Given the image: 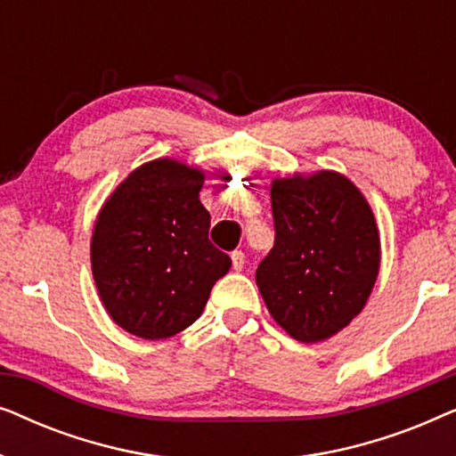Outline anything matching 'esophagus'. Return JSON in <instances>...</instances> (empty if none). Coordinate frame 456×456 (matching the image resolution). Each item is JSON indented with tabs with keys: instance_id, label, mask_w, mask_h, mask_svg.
<instances>
[{
	"instance_id": "esophagus-1",
	"label": "esophagus",
	"mask_w": 456,
	"mask_h": 456,
	"mask_svg": "<svg viewBox=\"0 0 456 456\" xmlns=\"http://www.w3.org/2000/svg\"><path fill=\"white\" fill-rule=\"evenodd\" d=\"M245 264H247L245 253H242V251H234V253H232V267H234V270L240 272L242 267H245Z\"/></svg>"
}]
</instances>
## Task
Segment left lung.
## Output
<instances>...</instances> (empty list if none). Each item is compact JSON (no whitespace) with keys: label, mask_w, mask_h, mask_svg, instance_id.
<instances>
[{"label":"left lung","mask_w":456,"mask_h":456,"mask_svg":"<svg viewBox=\"0 0 456 456\" xmlns=\"http://www.w3.org/2000/svg\"><path fill=\"white\" fill-rule=\"evenodd\" d=\"M273 239L255 273L273 320L301 342L326 340L365 307L379 270L370 205L336 172L273 180Z\"/></svg>","instance_id":"8db88e82"}]
</instances>
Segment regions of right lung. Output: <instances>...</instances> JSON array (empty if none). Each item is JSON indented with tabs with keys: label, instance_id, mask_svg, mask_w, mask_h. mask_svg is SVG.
<instances>
[{
	"label": "right lung",
	"instance_id": "1",
	"mask_svg": "<svg viewBox=\"0 0 456 456\" xmlns=\"http://www.w3.org/2000/svg\"><path fill=\"white\" fill-rule=\"evenodd\" d=\"M203 174L155 159L118 186L97 217L91 265L118 326L141 338L183 332L201 315L232 259L211 245Z\"/></svg>",
	"mask_w": 456,
	"mask_h": 456
}]
</instances>
